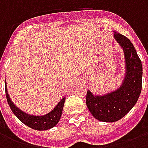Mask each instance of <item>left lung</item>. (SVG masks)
Wrapping results in <instances>:
<instances>
[{"label":"left lung","mask_w":148,"mask_h":148,"mask_svg":"<svg viewBox=\"0 0 148 148\" xmlns=\"http://www.w3.org/2000/svg\"><path fill=\"white\" fill-rule=\"evenodd\" d=\"M114 39L122 49L124 57V76L116 90L102 95L87 91L86 102L97 120L115 122L124 117L136 104L142 89L143 67L136 51L127 37L113 32Z\"/></svg>","instance_id":"8db88e82"}]
</instances>
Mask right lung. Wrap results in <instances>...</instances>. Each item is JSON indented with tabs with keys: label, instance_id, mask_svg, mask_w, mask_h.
Segmentation results:
<instances>
[{
	"label": "right lung",
	"instance_id": "add662e5",
	"mask_svg": "<svg viewBox=\"0 0 148 148\" xmlns=\"http://www.w3.org/2000/svg\"><path fill=\"white\" fill-rule=\"evenodd\" d=\"M5 93H6V98L7 101L8 103V106L10 109L14 113V115L20 121L27 125L31 128H33L35 130L38 131H44L48 130L50 128L54 127L58 124V121L61 117L63 106H64L65 100L66 97H63L59 102L56 105L54 109L51 111L49 112L48 113L45 115H40V116H36V115L28 114L25 112L22 111L21 109L18 108L17 106L12 102V101L9 97V94L8 93V90H7V85H6V80H5Z\"/></svg>",
	"mask_w": 148,
	"mask_h": 148
}]
</instances>
